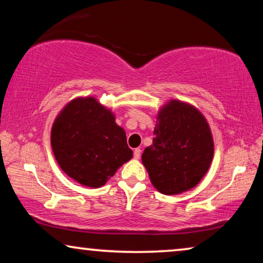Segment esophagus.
<instances>
[{"mask_svg":"<svg viewBox=\"0 0 263 263\" xmlns=\"http://www.w3.org/2000/svg\"><path fill=\"white\" fill-rule=\"evenodd\" d=\"M140 157H141V149L135 148L134 149V158L135 159H140Z\"/></svg>","mask_w":263,"mask_h":263,"instance_id":"34e87169","label":"esophagus"}]
</instances>
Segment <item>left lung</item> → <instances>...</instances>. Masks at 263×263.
Here are the masks:
<instances>
[{"instance_id":"left-lung-1","label":"left lung","mask_w":263,"mask_h":263,"mask_svg":"<svg viewBox=\"0 0 263 263\" xmlns=\"http://www.w3.org/2000/svg\"><path fill=\"white\" fill-rule=\"evenodd\" d=\"M153 143L142 164L158 192L175 195L192 189L206 175L214 143L206 118L195 107L171 100L158 114Z\"/></svg>"}]
</instances>
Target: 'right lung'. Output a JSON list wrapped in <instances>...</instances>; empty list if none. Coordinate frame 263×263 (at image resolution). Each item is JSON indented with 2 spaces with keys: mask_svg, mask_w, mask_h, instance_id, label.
Here are the masks:
<instances>
[{
  "mask_svg": "<svg viewBox=\"0 0 263 263\" xmlns=\"http://www.w3.org/2000/svg\"><path fill=\"white\" fill-rule=\"evenodd\" d=\"M51 147L61 168L82 185L99 188L132 159L125 132L93 97L68 103L51 129Z\"/></svg>",
  "mask_w": 263,
  "mask_h": 263,
  "instance_id": "right-lung-1",
  "label": "right lung"
}]
</instances>
